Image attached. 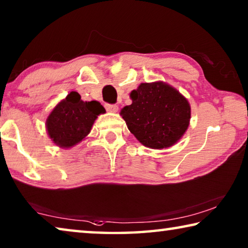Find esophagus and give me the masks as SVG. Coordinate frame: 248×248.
I'll return each mask as SVG.
<instances>
[{
	"label": "esophagus",
	"mask_w": 248,
	"mask_h": 248,
	"mask_svg": "<svg viewBox=\"0 0 248 248\" xmlns=\"http://www.w3.org/2000/svg\"><path fill=\"white\" fill-rule=\"evenodd\" d=\"M105 107L110 112H117L118 109H119V107H118L117 105H111V104H106Z\"/></svg>",
	"instance_id": "34e87169"
}]
</instances>
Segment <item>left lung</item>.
Here are the masks:
<instances>
[{
  "mask_svg": "<svg viewBox=\"0 0 248 248\" xmlns=\"http://www.w3.org/2000/svg\"><path fill=\"white\" fill-rule=\"evenodd\" d=\"M132 104L121 116L145 147L163 149L178 142L188 127L191 108L178 90L162 81L141 84L130 93Z\"/></svg>",
  "mask_w": 248,
  "mask_h": 248,
  "instance_id": "1",
  "label": "left lung"
}]
</instances>
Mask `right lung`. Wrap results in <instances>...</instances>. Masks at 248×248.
Segmentation results:
<instances>
[{"label":"right lung","mask_w":248,"mask_h":248,"mask_svg":"<svg viewBox=\"0 0 248 248\" xmlns=\"http://www.w3.org/2000/svg\"><path fill=\"white\" fill-rule=\"evenodd\" d=\"M104 112L98 101H82L79 93L72 92L47 118V131L57 145L70 148L88 135L97 116Z\"/></svg>","instance_id":"obj_1"}]
</instances>
